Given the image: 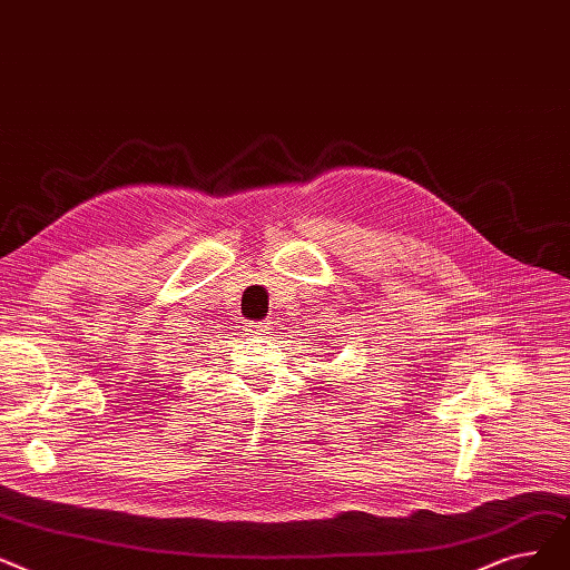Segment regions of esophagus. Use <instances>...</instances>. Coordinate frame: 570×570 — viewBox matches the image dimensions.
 Here are the masks:
<instances>
[{
  "label": "esophagus",
  "instance_id": "esophagus-1",
  "mask_svg": "<svg viewBox=\"0 0 570 570\" xmlns=\"http://www.w3.org/2000/svg\"><path fill=\"white\" fill-rule=\"evenodd\" d=\"M246 332L250 336H266L268 334V322H246Z\"/></svg>",
  "mask_w": 570,
  "mask_h": 570
}]
</instances>
